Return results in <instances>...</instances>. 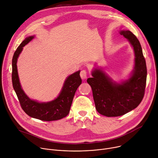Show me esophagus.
Instances as JSON below:
<instances>
[{
    "instance_id": "1",
    "label": "esophagus",
    "mask_w": 158,
    "mask_h": 158,
    "mask_svg": "<svg viewBox=\"0 0 158 158\" xmlns=\"http://www.w3.org/2000/svg\"><path fill=\"white\" fill-rule=\"evenodd\" d=\"M80 76H81V77L82 79L84 80L85 79H87V71L85 70H82L81 71V73H80Z\"/></svg>"
}]
</instances>
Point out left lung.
Listing matches in <instances>:
<instances>
[{
  "label": "left lung",
  "instance_id": "obj_1",
  "mask_svg": "<svg viewBox=\"0 0 158 158\" xmlns=\"http://www.w3.org/2000/svg\"><path fill=\"white\" fill-rule=\"evenodd\" d=\"M134 50V66L127 79L120 82L112 79L99 67L92 70L87 83L93 90L96 109L107 117H117L136 108L142 101L146 87L147 69L139 41L130 31H120Z\"/></svg>",
  "mask_w": 158,
  "mask_h": 158
}]
</instances>
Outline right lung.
<instances>
[{"instance_id":"right-lung-1","label":"right lung","mask_w":158,"mask_h":158,"mask_svg":"<svg viewBox=\"0 0 158 158\" xmlns=\"http://www.w3.org/2000/svg\"><path fill=\"white\" fill-rule=\"evenodd\" d=\"M34 37L35 35L26 37L14 52L12 63L13 87L22 109L28 116L44 121L59 120L67 116L70 111L76 90L82 83L79 75L81 71L71 74L66 78L59 96L54 100L47 102H40L29 98L21 87L17 62L23 48Z\"/></svg>"}]
</instances>
